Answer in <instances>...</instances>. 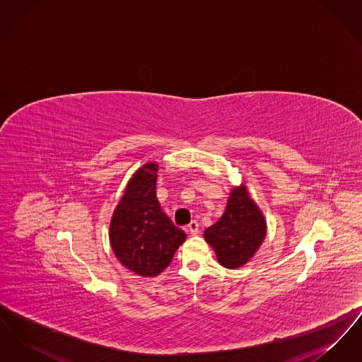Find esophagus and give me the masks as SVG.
I'll use <instances>...</instances> for the list:
<instances>
[{
	"instance_id": "34e87169",
	"label": "esophagus",
	"mask_w": 362,
	"mask_h": 362,
	"mask_svg": "<svg viewBox=\"0 0 362 362\" xmlns=\"http://www.w3.org/2000/svg\"><path fill=\"white\" fill-rule=\"evenodd\" d=\"M189 230L191 235H197V233L199 232V224H198V221H195V220L191 221L189 224Z\"/></svg>"
}]
</instances>
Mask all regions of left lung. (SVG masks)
<instances>
[{"mask_svg":"<svg viewBox=\"0 0 362 362\" xmlns=\"http://www.w3.org/2000/svg\"><path fill=\"white\" fill-rule=\"evenodd\" d=\"M266 221L245 186L230 191L224 214L205 229V239L213 247L218 263L238 269L255 255L266 238Z\"/></svg>","mask_w":362,"mask_h":362,"instance_id":"1","label":"left lung"}]
</instances>
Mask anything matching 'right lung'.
<instances>
[{
    "label": "right lung",
    "mask_w": 362,
    "mask_h": 362,
    "mask_svg": "<svg viewBox=\"0 0 362 362\" xmlns=\"http://www.w3.org/2000/svg\"><path fill=\"white\" fill-rule=\"evenodd\" d=\"M157 171L156 163H146L133 175L110 224L115 257L141 276H158L186 240V233L173 225L157 201Z\"/></svg>",
    "instance_id": "right-lung-1"
}]
</instances>
